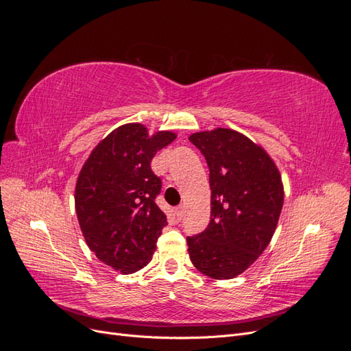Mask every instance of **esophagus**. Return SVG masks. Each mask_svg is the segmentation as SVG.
<instances>
[{"label":"esophagus","mask_w":351,"mask_h":351,"mask_svg":"<svg viewBox=\"0 0 351 351\" xmlns=\"http://www.w3.org/2000/svg\"><path fill=\"white\" fill-rule=\"evenodd\" d=\"M176 217H177L178 221L183 219V217H184V209H183V206L176 208Z\"/></svg>","instance_id":"esophagus-1"}]
</instances>
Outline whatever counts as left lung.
Segmentation results:
<instances>
[{
	"mask_svg": "<svg viewBox=\"0 0 351 351\" xmlns=\"http://www.w3.org/2000/svg\"><path fill=\"white\" fill-rule=\"evenodd\" d=\"M209 167L210 222L187 237L195 268L214 280H231L256 261L277 228L284 186L262 146L232 129L189 136Z\"/></svg>",
	"mask_w": 351,
	"mask_h": 351,
	"instance_id": "obj_1",
	"label": "left lung"
}]
</instances>
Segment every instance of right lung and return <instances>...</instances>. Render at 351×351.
Segmentation results:
<instances>
[{"mask_svg": "<svg viewBox=\"0 0 351 351\" xmlns=\"http://www.w3.org/2000/svg\"><path fill=\"white\" fill-rule=\"evenodd\" d=\"M176 137L168 130L149 134L141 123L123 124L93 147L79 173L74 205L83 237L101 262L121 274L151 262L167 226L155 204L161 178L151 161Z\"/></svg>", "mask_w": 351, "mask_h": 351, "instance_id": "1", "label": "right lung"}]
</instances>
